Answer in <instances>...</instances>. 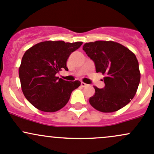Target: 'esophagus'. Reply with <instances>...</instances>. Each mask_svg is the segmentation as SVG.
Listing matches in <instances>:
<instances>
[{"label": "esophagus", "mask_w": 154, "mask_h": 154, "mask_svg": "<svg viewBox=\"0 0 154 154\" xmlns=\"http://www.w3.org/2000/svg\"><path fill=\"white\" fill-rule=\"evenodd\" d=\"M87 85H87L86 83H85V82H81V86L82 87H86Z\"/></svg>", "instance_id": "1"}]
</instances>
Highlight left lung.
<instances>
[{
    "label": "left lung",
    "instance_id": "left-lung-1",
    "mask_svg": "<svg viewBox=\"0 0 154 154\" xmlns=\"http://www.w3.org/2000/svg\"><path fill=\"white\" fill-rule=\"evenodd\" d=\"M83 51L94 61L97 72L106 74L105 87H94L90 97L92 107L101 112H114L128 104L135 96L140 82L139 63L135 54L113 41L91 42Z\"/></svg>",
    "mask_w": 154,
    "mask_h": 154
}]
</instances>
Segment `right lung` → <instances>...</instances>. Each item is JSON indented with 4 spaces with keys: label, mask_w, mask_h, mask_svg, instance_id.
Here are the masks:
<instances>
[{
    "label": "right lung",
    "mask_w": 154,
    "mask_h": 154,
    "mask_svg": "<svg viewBox=\"0 0 154 154\" xmlns=\"http://www.w3.org/2000/svg\"><path fill=\"white\" fill-rule=\"evenodd\" d=\"M82 44V42L44 41L26 51L19 68V77L23 93L32 106L45 112H54L67 104L80 82L66 81L56 74L62 69L68 70L67 59Z\"/></svg>",
    "instance_id": "1"
}]
</instances>
